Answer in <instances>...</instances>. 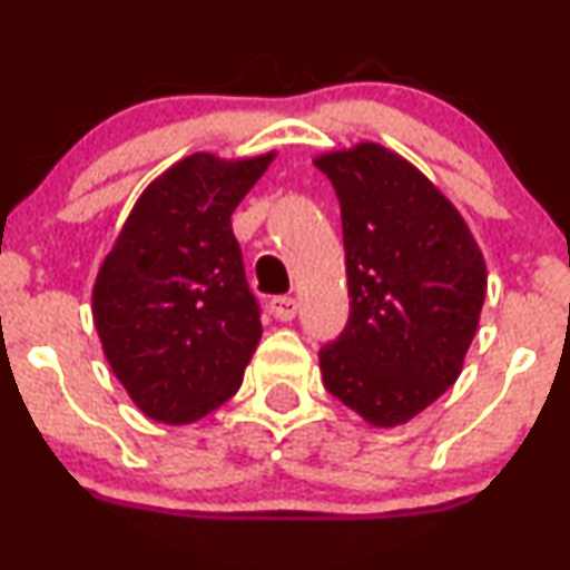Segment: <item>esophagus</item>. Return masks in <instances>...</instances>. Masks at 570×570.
<instances>
[{"instance_id": "34e87169", "label": "esophagus", "mask_w": 570, "mask_h": 570, "mask_svg": "<svg viewBox=\"0 0 570 570\" xmlns=\"http://www.w3.org/2000/svg\"><path fill=\"white\" fill-rule=\"evenodd\" d=\"M271 313L278 322H292L297 316V299L294 297H273L271 299Z\"/></svg>"}]
</instances>
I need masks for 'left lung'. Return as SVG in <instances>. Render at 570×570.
Returning <instances> with one entry per match:
<instances>
[{"label":"left lung","instance_id":"1","mask_svg":"<svg viewBox=\"0 0 570 570\" xmlns=\"http://www.w3.org/2000/svg\"><path fill=\"white\" fill-rule=\"evenodd\" d=\"M343 217L351 316L318 351L324 385L377 429L402 426L458 381L485 303L472 230L431 181L375 141L313 160Z\"/></svg>","mask_w":570,"mask_h":570}]
</instances>
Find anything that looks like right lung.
Segmentation results:
<instances>
[{
  "label": "right lung",
  "mask_w": 570,
  "mask_h": 570,
  "mask_svg": "<svg viewBox=\"0 0 570 570\" xmlns=\"http://www.w3.org/2000/svg\"><path fill=\"white\" fill-rule=\"evenodd\" d=\"M276 153H195L136 200L98 267L94 322L144 415L193 423L225 404L263 337L230 217Z\"/></svg>",
  "instance_id": "add662e5"
}]
</instances>
